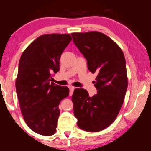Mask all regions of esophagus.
Returning a JSON list of instances; mask_svg holds the SVG:
<instances>
[{
  "label": "esophagus",
  "mask_w": 151,
  "mask_h": 151,
  "mask_svg": "<svg viewBox=\"0 0 151 151\" xmlns=\"http://www.w3.org/2000/svg\"><path fill=\"white\" fill-rule=\"evenodd\" d=\"M74 90V87L73 86H70V96H72L73 94V91Z\"/></svg>",
  "instance_id": "obj_1"
}]
</instances>
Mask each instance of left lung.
Segmentation results:
<instances>
[{
  "instance_id": "obj_1",
  "label": "left lung",
  "mask_w": 151,
  "mask_h": 151,
  "mask_svg": "<svg viewBox=\"0 0 151 151\" xmlns=\"http://www.w3.org/2000/svg\"><path fill=\"white\" fill-rule=\"evenodd\" d=\"M73 42L87 61L88 70L97 73L92 97L84 89L72 95L77 126L89 132L109 126L116 119L128 87L126 60L121 48L106 35L93 31L72 33Z\"/></svg>"
}]
</instances>
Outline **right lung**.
Returning a JSON list of instances; mask_svg holds the SVG:
<instances>
[{
	"label": "right lung",
	"mask_w": 151,
	"mask_h": 151,
	"mask_svg": "<svg viewBox=\"0 0 151 151\" xmlns=\"http://www.w3.org/2000/svg\"><path fill=\"white\" fill-rule=\"evenodd\" d=\"M72 40L69 34L43 35L35 40L20 57L15 88L26 124L42 136L55 134L60 111L67 97V86L50 83L60 70L62 52Z\"/></svg>",
	"instance_id": "add662e5"
}]
</instances>
